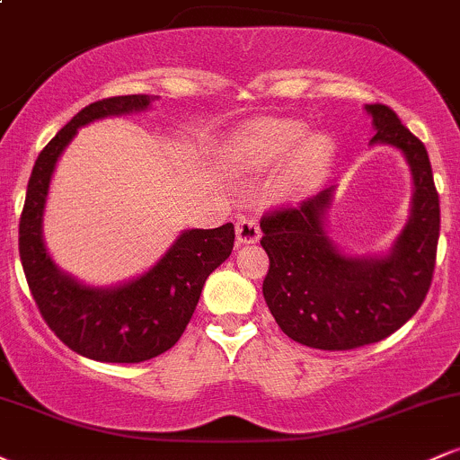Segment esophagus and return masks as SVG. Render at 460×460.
I'll return each mask as SVG.
<instances>
[{"label":"esophagus","mask_w":460,"mask_h":460,"mask_svg":"<svg viewBox=\"0 0 460 460\" xmlns=\"http://www.w3.org/2000/svg\"><path fill=\"white\" fill-rule=\"evenodd\" d=\"M260 235H261V229H260V223H257V218H252V216H242V218H237L235 223L237 244H252V242L260 240Z\"/></svg>","instance_id":"obj_1"}]
</instances>
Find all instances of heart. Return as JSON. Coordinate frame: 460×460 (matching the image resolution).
I'll use <instances>...</instances> for the list:
<instances>
[{"instance_id":"1","label":"heart","mask_w":460,"mask_h":460,"mask_svg":"<svg viewBox=\"0 0 460 460\" xmlns=\"http://www.w3.org/2000/svg\"><path fill=\"white\" fill-rule=\"evenodd\" d=\"M303 134L300 123H263L255 125L248 134L252 145L260 149L263 155H285L296 146ZM332 142L326 136H311V138L300 146L296 155V171L300 175H311L331 157Z\"/></svg>"}]
</instances>
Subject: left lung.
<instances>
[{
    "instance_id": "obj_1",
    "label": "left lung",
    "mask_w": 460,
    "mask_h": 460,
    "mask_svg": "<svg viewBox=\"0 0 460 460\" xmlns=\"http://www.w3.org/2000/svg\"><path fill=\"white\" fill-rule=\"evenodd\" d=\"M372 114V142L404 153L415 192L411 218L383 257H348L324 231L332 188L261 216V246L270 268L263 298L288 337L318 350H352L395 332L421 307L439 242V194L424 142L383 103Z\"/></svg>"
}]
</instances>
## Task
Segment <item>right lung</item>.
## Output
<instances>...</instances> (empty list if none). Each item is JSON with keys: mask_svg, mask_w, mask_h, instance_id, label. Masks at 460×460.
<instances>
[{"mask_svg": "<svg viewBox=\"0 0 460 460\" xmlns=\"http://www.w3.org/2000/svg\"><path fill=\"white\" fill-rule=\"evenodd\" d=\"M151 94H125L86 105L39 153L19 220V255L40 315L62 344L103 363H140L179 341L200 289L234 251L235 229H188L149 272L119 288H88L51 261L43 212L60 153L82 125L149 108Z\"/></svg>", "mask_w": 460, "mask_h": 460, "instance_id": "obj_1", "label": "right lung"}]
</instances>
